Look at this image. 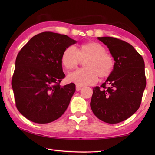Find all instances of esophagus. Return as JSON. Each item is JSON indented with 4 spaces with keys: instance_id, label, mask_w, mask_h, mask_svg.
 <instances>
[{
    "instance_id": "esophagus-1",
    "label": "esophagus",
    "mask_w": 155,
    "mask_h": 155,
    "mask_svg": "<svg viewBox=\"0 0 155 155\" xmlns=\"http://www.w3.org/2000/svg\"><path fill=\"white\" fill-rule=\"evenodd\" d=\"M81 88H82V87H80V86H78V85H77V86H76V91H80Z\"/></svg>"
}]
</instances>
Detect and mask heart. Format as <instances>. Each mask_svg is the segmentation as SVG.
I'll use <instances>...</instances> for the list:
<instances>
[{
	"instance_id": "obj_1",
	"label": "heart",
	"mask_w": 155,
	"mask_h": 155,
	"mask_svg": "<svg viewBox=\"0 0 155 155\" xmlns=\"http://www.w3.org/2000/svg\"><path fill=\"white\" fill-rule=\"evenodd\" d=\"M84 68L78 69L68 75V80L78 86H87L97 83L98 77L105 78L111 74L114 67L113 56L107 52L103 45L91 42L79 47H68L62 52L61 62L66 70L77 68L81 61Z\"/></svg>"
}]
</instances>
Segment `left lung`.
Instances as JSON below:
<instances>
[{"instance_id":"obj_1","label":"left lung","mask_w":155,"mask_h":155,"mask_svg":"<svg viewBox=\"0 0 155 155\" xmlns=\"http://www.w3.org/2000/svg\"><path fill=\"white\" fill-rule=\"evenodd\" d=\"M113 56V72L101 87L93 88L91 108L102 121L116 124L139 109L146 87L143 58L132 45L114 37H98Z\"/></svg>"}]
</instances>
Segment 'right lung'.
I'll return each instance as SVG.
<instances>
[{"label":"right lung","mask_w":155,"mask_h":155,"mask_svg":"<svg viewBox=\"0 0 155 155\" xmlns=\"http://www.w3.org/2000/svg\"><path fill=\"white\" fill-rule=\"evenodd\" d=\"M76 42L65 35L43 32L18 52L11 84L16 107L27 119L49 123L67 110L75 84L60 85L65 77L61 59L65 49Z\"/></svg>","instance_id":"1"}]
</instances>
